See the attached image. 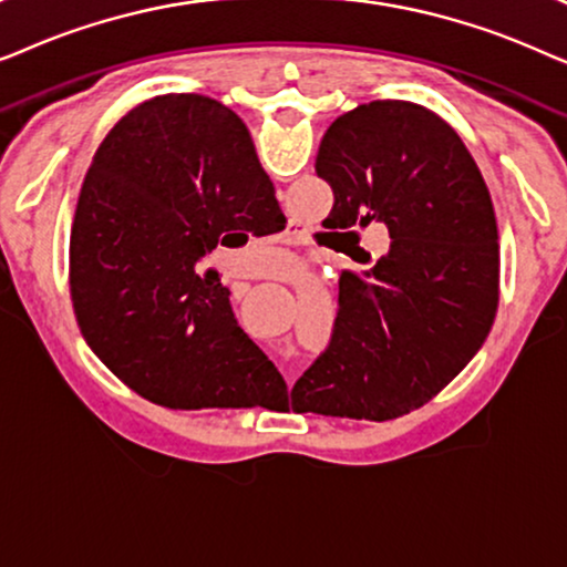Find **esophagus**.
<instances>
[{
  "mask_svg": "<svg viewBox=\"0 0 567 567\" xmlns=\"http://www.w3.org/2000/svg\"><path fill=\"white\" fill-rule=\"evenodd\" d=\"M281 243L297 247V245H307V237H305V231H299V229H286L281 235ZM289 382H291V377H289Z\"/></svg>",
  "mask_w": 567,
  "mask_h": 567,
  "instance_id": "obj_1",
  "label": "esophagus"
}]
</instances>
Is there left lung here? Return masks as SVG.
I'll return each mask as SVG.
<instances>
[{
  "label": "left lung",
  "instance_id": "8db88e82",
  "mask_svg": "<svg viewBox=\"0 0 567 567\" xmlns=\"http://www.w3.org/2000/svg\"><path fill=\"white\" fill-rule=\"evenodd\" d=\"M315 169L336 198L322 227L369 268L340 270L332 340L293 384L291 408L392 421L444 390L493 328L501 252L491 193L460 134L408 100H374L332 121ZM369 223L391 231L377 261L360 247Z\"/></svg>",
  "mask_w": 567,
  "mask_h": 567
}]
</instances>
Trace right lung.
Here are the masks:
<instances>
[{
  "label": "right lung",
  "mask_w": 567,
  "mask_h": 567,
  "mask_svg": "<svg viewBox=\"0 0 567 567\" xmlns=\"http://www.w3.org/2000/svg\"><path fill=\"white\" fill-rule=\"evenodd\" d=\"M250 131L219 100L159 95L107 131L69 237V289L92 353L173 410L252 408L284 377L245 336L216 276V245L284 227Z\"/></svg>",
  "instance_id": "obj_1"
}]
</instances>
